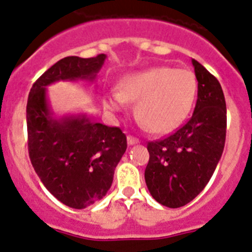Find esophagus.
Listing matches in <instances>:
<instances>
[{"instance_id": "obj_1", "label": "esophagus", "mask_w": 252, "mask_h": 252, "mask_svg": "<svg viewBox=\"0 0 252 252\" xmlns=\"http://www.w3.org/2000/svg\"><path fill=\"white\" fill-rule=\"evenodd\" d=\"M127 143L130 146H132V145H137V143H140V141H138L136 137H133V136H127Z\"/></svg>"}]
</instances>
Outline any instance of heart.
Returning a JSON list of instances; mask_svg holds the SVG:
<instances>
[{
  "label": "heart",
  "instance_id": "obj_1",
  "mask_svg": "<svg viewBox=\"0 0 252 252\" xmlns=\"http://www.w3.org/2000/svg\"><path fill=\"white\" fill-rule=\"evenodd\" d=\"M198 83L193 71L153 66L124 76L119 90H111L104 104L112 111L137 102L138 121L153 133H168L186 120L194 104Z\"/></svg>",
  "mask_w": 252,
  "mask_h": 252
}]
</instances>
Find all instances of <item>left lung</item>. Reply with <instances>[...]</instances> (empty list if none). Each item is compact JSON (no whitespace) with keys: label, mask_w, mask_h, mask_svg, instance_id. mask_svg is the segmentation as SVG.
Masks as SVG:
<instances>
[{"label":"left lung","mask_w":252,"mask_h":252,"mask_svg":"<svg viewBox=\"0 0 252 252\" xmlns=\"http://www.w3.org/2000/svg\"><path fill=\"white\" fill-rule=\"evenodd\" d=\"M198 99L190 120L168 137L148 142L145 179L159 204L179 208L195 198L212 178L224 151L226 104L220 83L191 59Z\"/></svg>","instance_id":"obj_1"}]
</instances>
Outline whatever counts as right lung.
Returning a JSON list of instances; mask_svg holds the SVG:
<instances>
[{
    "mask_svg": "<svg viewBox=\"0 0 252 252\" xmlns=\"http://www.w3.org/2000/svg\"><path fill=\"white\" fill-rule=\"evenodd\" d=\"M105 59V54L65 57L40 75L28 95V152L33 168L45 188L74 209H84L106 195L127 141L119 127L92 121L86 114L57 117L47 86L58 81L94 83Z\"/></svg>",
    "mask_w": 252,
    "mask_h": 252,
    "instance_id": "1",
    "label": "right lung"
}]
</instances>
